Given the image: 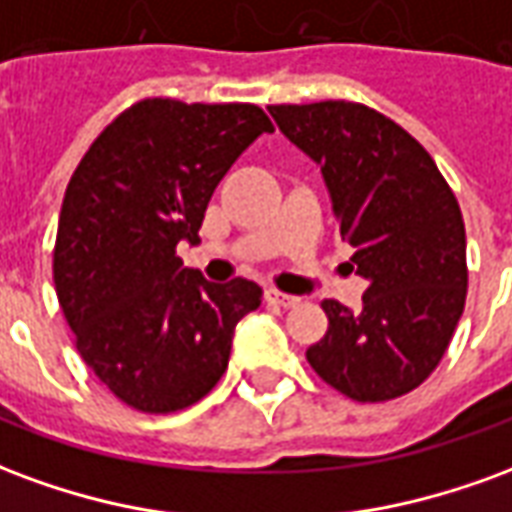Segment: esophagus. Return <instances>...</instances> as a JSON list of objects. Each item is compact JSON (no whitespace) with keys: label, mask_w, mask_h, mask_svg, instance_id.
<instances>
[{"label":"esophagus","mask_w":512,"mask_h":512,"mask_svg":"<svg viewBox=\"0 0 512 512\" xmlns=\"http://www.w3.org/2000/svg\"><path fill=\"white\" fill-rule=\"evenodd\" d=\"M266 301L268 304H277V307H296V304H299L296 296H288V293H282V290L274 288L266 290Z\"/></svg>","instance_id":"esophagus-1"}]
</instances>
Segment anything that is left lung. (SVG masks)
Returning <instances> with one entry per match:
<instances>
[{"label": "left lung", "instance_id": "obj_1", "mask_svg": "<svg viewBox=\"0 0 512 512\" xmlns=\"http://www.w3.org/2000/svg\"><path fill=\"white\" fill-rule=\"evenodd\" d=\"M323 169L340 235L367 279L362 310L321 301L329 329L312 370L359 403L417 389L439 367L466 304V227L450 183L395 120L354 101L268 106Z\"/></svg>", "mask_w": 512, "mask_h": 512}]
</instances>
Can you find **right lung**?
Segmentation results:
<instances>
[{"mask_svg": "<svg viewBox=\"0 0 512 512\" xmlns=\"http://www.w3.org/2000/svg\"><path fill=\"white\" fill-rule=\"evenodd\" d=\"M274 123L255 104L142 98L95 136L62 197L54 290L73 343L126 406L172 414L227 370L235 323L263 288L183 266L224 172Z\"/></svg>", "mask_w": 512, "mask_h": 512, "instance_id": "obj_1", "label": "right lung"}]
</instances>
